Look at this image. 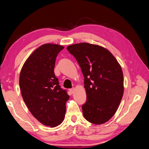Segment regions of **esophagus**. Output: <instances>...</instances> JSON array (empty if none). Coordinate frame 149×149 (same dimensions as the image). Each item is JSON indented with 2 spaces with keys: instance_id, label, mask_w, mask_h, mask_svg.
<instances>
[{
  "instance_id": "esophagus-1",
  "label": "esophagus",
  "mask_w": 149,
  "mask_h": 149,
  "mask_svg": "<svg viewBox=\"0 0 149 149\" xmlns=\"http://www.w3.org/2000/svg\"><path fill=\"white\" fill-rule=\"evenodd\" d=\"M70 92L71 93H74V88H71V89L69 90Z\"/></svg>"
}]
</instances>
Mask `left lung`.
Returning <instances> with one entry per match:
<instances>
[{
  "label": "left lung",
  "instance_id": "left-lung-1",
  "mask_svg": "<svg viewBox=\"0 0 149 149\" xmlns=\"http://www.w3.org/2000/svg\"><path fill=\"white\" fill-rule=\"evenodd\" d=\"M84 77L86 102L82 106L86 120L102 124L115 115L123 93L121 66L108 50L99 45L81 43L68 46Z\"/></svg>",
  "mask_w": 149,
  "mask_h": 149
}]
</instances>
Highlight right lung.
Masks as SVG:
<instances>
[{
	"instance_id": "add662e5",
	"label": "right lung",
	"mask_w": 149,
	"mask_h": 149,
	"mask_svg": "<svg viewBox=\"0 0 149 149\" xmlns=\"http://www.w3.org/2000/svg\"><path fill=\"white\" fill-rule=\"evenodd\" d=\"M63 49L51 43L38 47L25 62L19 79L22 98L30 112L43 125L51 127L63 121L69 99L54 72L56 57Z\"/></svg>"
}]
</instances>
